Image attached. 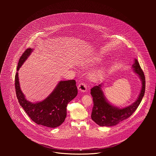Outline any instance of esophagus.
I'll list each match as a JSON object with an SVG mask.
<instances>
[{
	"label": "esophagus",
	"mask_w": 156,
	"mask_h": 156,
	"mask_svg": "<svg viewBox=\"0 0 156 156\" xmlns=\"http://www.w3.org/2000/svg\"><path fill=\"white\" fill-rule=\"evenodd\" d=\"M77 88H78V89H79V90L82 91V92H85V91L87 90V85H86L85 83L81 82V83H80L79 84Z\"/></svg>",
	"instance_id": "34e87169"
}]
</instances>
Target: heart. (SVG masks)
<instances>
[{
    "label": "heart",
    "mask_w": 156,
    "mask_h": 156,
    "mask_svg": "<svg viewBox=\"0 0 156 156\" xmlns=\"http://www.w3.org/2000/svg\"><path fill=\"white\" fill-rule=\"evenodd\" d=\"M96 61H100V59H96ZM101 76V72L100 71H98V72H96V73H94L93 74H92L91 75V78L94 80H95V79H97L98 78H99Z\"/></svg>",
    "instance_id": "heart-1"
}]
</instances>
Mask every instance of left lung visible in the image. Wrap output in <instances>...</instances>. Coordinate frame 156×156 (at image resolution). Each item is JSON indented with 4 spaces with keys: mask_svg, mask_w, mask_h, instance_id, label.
Segmentation results:
<instances>
[{
    "mask_svg": "<svg viewBox=\"0 0 156 156\" xmlns=\"http://www.w3.org/2000/svg\"><path fill=\"white\" fill-rule=\"evenodd\" d=\"M133 68L134 71L139 76L142 86L138 98L132 105L122 109H118L111 105L104 96L101 84L98 86H94L90 89L94 104L91 118L98 125L108 127L115 126L119 122L129 118L138 108L145 94V77L137 59H135Z\"/></svg>",
    "mask_w": 156,
    "mask_h": 156,
    "instance_id": "left-lung-1",
    "label": "left lung"
}]
</instances>
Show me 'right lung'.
Returning a JSON list of instances; mask_svg holds the SVG:
<instances>
[{
    "mask_svg": "<svg viewBox=\"0 0 156 156\" xmlns=\"http://www.w3.org/2000/svg\"><path fill=\"white\" fill-rule=\"evenodd\" d=\"M32 51L31 48H28L24 51L19 59L17 71ZM15 89L19 102L29 118L38 125L50 128L58 127L63 123L67 116V105L77 94L75 80L61 81L44 100L32 103L25 99L20 89L17 71L15 76Z\"/></svg>",
    "mask_w": 156,
    "mask_h": 156,
    "instance_id": "add662e5",
    "label": "right lung"
}]
</instances>
